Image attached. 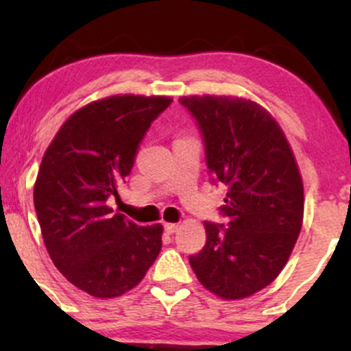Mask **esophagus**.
Wrapping results in <instances>:
<instances>
[{
	"mask_svg": "<svg viewBox=\"0 0 351 351\" xmlns=\"http://www.w3.org/2000/svg\"><path fill=\"white\" fill-rule=\"evenodd\" d=\"M165 231H167L168 234H175V232L178 231V224H175V223H165Z\"/></svg>",
	"mask_w": 351,
	"mask_h": 351,
	"instance_id": "obj_1",
	"label": "esophagus"
}]
</instances>
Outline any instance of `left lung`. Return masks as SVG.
Segmentation results:
<instances>
[{
  "instance_id": "8db88e82",
  "label": "left lung",
  "mask_w": 351,
  "mask_h": 351,
  "mask_svg": "<svg viewBox=\"0 0 351 351\" xmlns=\"http://www.w3.org/2000/svg\"><path fill=\"white\" fill-rule=\"evenodd\" d=\"M213 183L226 186L221 215L204 221L206 244L189 256L209 292L237 300L267 287L287 264L304 219V183L276 119L252 100L189 95Z\"/></svg>"
}]
</instances>
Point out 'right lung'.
<instances>
[{
    "mask_svg": "<svg viewBox=\"0 0 351 351\" xmlns=\"http://www.w3.org/2000/svg\"><path fill=\"white\" fill-rule=\"evenodd\" d=\"M173 100L112 95L74 112L39 167L34 208L52 263L71 284L97 299L134 289L162 249V224L138 226L107 206L130 175L153 120Z\"/></svg>",
    "mask_w": 351,
    "mask_h": 351,
    "instance_id": "obj_1",
    "label": "right lung"
}]
</instances>
